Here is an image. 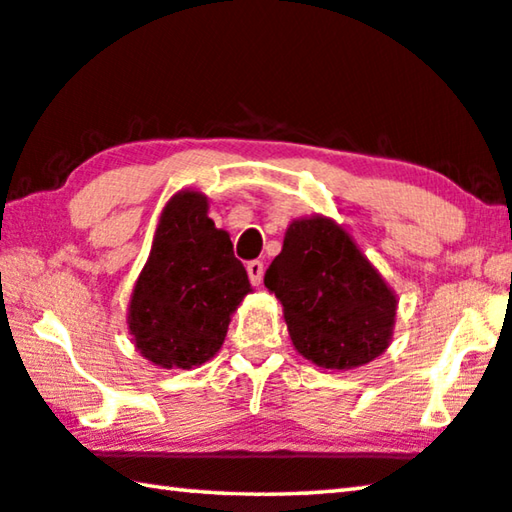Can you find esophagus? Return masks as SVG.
<instances>
[{"label": "esophagus", "instance_id": "1", "mask_svg": "<svg viewBox=\"0 0 512 512\" xmlns=\"http://www.w3.org/2000/svg\"><path fill=\"white\" fill-rule=\"evenodd\" d=\"M247 272H249V279L254 286H261L263 283V272H265V265L261 261H249L247 263Z\"/></svg>", "mask_w": 512, "mask_h": 512}]
</instances>
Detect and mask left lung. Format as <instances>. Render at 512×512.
<instances>
[{"label": "left lung", "instance_id": "8db88e82", "mask_svg": "<svg viewBox=\"0 0 512 512\" xmlns=\"http://www.w3.org/2000/svg\"><path fill=\"white\" fill-rule=\"evenodd\" d=\"M265 288L283 304L293 345L320 368H355L387 350L396 295L327 217L288 226Z\"/></svg>", "mask_w": 512, "mask_h": 512}]
</instances>
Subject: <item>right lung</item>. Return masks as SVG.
Here are the masks:
<instances>
[{"label":"right lung","instance_id":"1","mask_svg":"<svg viewBox=\"0 0 512 512\" xmlns=\"http://www.w3.org/2000/svg\"><path fill=\"white\" fill-rule=\"evenodd\" d=\"M251 290L229 233L208 201L180 192L164 208L130 300L137 350L162 368H194L222 348L231 313Z\"/></svg>","mask_w":512,"mask_h":512}]
</instances>
